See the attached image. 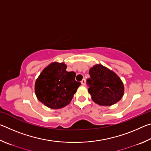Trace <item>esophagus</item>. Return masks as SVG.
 Here are the masks:
<instances>
[{
    "label": "esophagus",
    "mask_w": 151,
    "mask_h": 151,
    "mask_svg": "<svg viewBox=\"0 0 151 151\" xmlns=\"http://www.w3.org/2000/svg\"><path fill=\"white\" fill-rule=\"evenodd\" d=\"M81 84H82V85H83V86H85V85H86V81H85V78H83V80L81 81Z\"/></svg>",
    "instance_id": "obj_1"
}]
</instances>
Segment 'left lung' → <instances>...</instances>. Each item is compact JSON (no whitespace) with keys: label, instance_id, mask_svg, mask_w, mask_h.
Instances as JSON below:
<instances>
[{"label":"left lung","instance_id":"8db88e82","mask_svg":"<svg viewBox=\"0 0 151 151\" xmlns=\"http://www.w3.org/2000/svg\"><path fill=\"white\" fill-rule=\"evenodd\" d=\"M86 81L88 93L94 103L101 106H111L122 99L124 85L118 75L101 65H96L89 70Z\"/></svg>","mask_w":151,"mask_h":151}]
</instances>
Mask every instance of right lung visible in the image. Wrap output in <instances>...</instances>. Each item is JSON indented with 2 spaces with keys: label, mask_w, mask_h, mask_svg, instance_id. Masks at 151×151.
Wrapping results in <instances>:
<instances>
[{
  "label": "right lung",
  "mask_w": 151,
  "mask_h": 151,
  "mask_svg": "<svg viewBox=\"0 0 151 151\" xmlns=\"http://www.w3.org/2000/svg\"><path fill=\"white\" fill-rule=\"evenodd\" d=\"M65 63H52L44 68L35 82L37 99L50 109H58L70 103L81 83L76 73L66 70Z\"/></svg>",
  "instance_id": "add662e5"
}]
</instances>
